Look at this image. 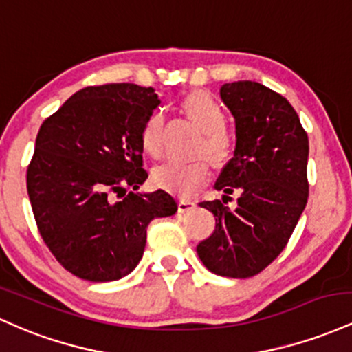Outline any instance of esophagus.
<instances>
[{
	"label": "esophagus",
	"instance_id": "1",
	"mask_svg": "<svg viewBox=\"0 0 352 352\" xmlns=\"http://www.w3.org/2000/svg\"><path fill=\"white\" fill-rule=\"evenodd\" d=\"M196 208V203L191 199H179V203H177V211L179 212H186V211H191V209Z\"/></svg>",
	"mask_w": 352,
	"mask_h": 352
}]
</instances>
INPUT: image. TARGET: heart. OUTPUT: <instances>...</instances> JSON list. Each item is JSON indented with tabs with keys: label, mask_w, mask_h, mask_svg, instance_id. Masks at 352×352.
Returning <instances> with one entry per match:
<instances>
[{
	"label": "heart",
	"mask_w": 352,
	"mask_h": 352,
	"mask_svg": "<svg viewBox=\"0 0 352 352\" xmlns=\"http://www.w3.org/2000/svg\"><path fill=\"white\" fill-rule=\"evenodd\" d=\"M183 109L203 129V148L216 163H226L232 153L231 133L224 128L226 114L221 104L206 91H195L181 102ZM141 146L149 156H157L163 148V114L151 113L141 131ZM206 157L192 161L168 160L156 166L153 181L157 188L176 196H191L209 177Z\"/></svg>",
	"instance_id": "heart-1"
}]
</instances>
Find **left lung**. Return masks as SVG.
<instances>
[{
    "instance_id": "obj_1",
    "label": "left lung",
    "mask_w": 352,
    "mask_h": 352,
    "mask_svg": "<svg viewBox=\"0 0 352 352\" xmlns=\"http://www.w3.org/2000/svg\"><path fill=\"white\" fill-rule=\"evenodd\" d=\"M219 96L234 118L236 148L214 183L223 201L199 203L216 228L196 251L214 274L251 278L281 254L306 208L309 141L289 101L261 82H226ZM232 192L239 203L229 208Z\"/></svg>"
}]
</instances>
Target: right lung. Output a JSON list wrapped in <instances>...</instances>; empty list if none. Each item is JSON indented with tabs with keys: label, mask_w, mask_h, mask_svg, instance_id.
<instances>
[{
	"label": "right lung",
	"mask_w": 352,
	"mask_h": 352,
	"mask_svg": "<svg viewBox=\"0 0 352 352\" xmlns=\"http://www.w3.org/2000/svg\"><path fill=\"white\" fill-rule=\"evenodd\" d=\"M160 102L133 82L88 86L39 128L28 195L43 241L78 278H124L143 258L148 224L177 211L163 189L140 191L141 131Z\"/></svg>",
	"instance_id": "add662e5"
}]
</instances>
